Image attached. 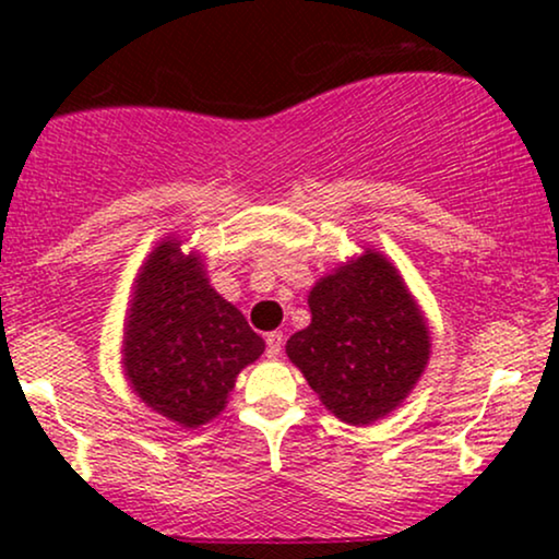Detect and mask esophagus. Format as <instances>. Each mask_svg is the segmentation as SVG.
Returning <instances> with one entry per match:
<instances>
[{"label":"esophagus","mask_w":559,"mask_h":559,"mask_svg":"<svg viewBox=\"0 0 559 559\" xmlns=\"http://www.w3.org/2000/svg\"><path fill=\"white\" fill-rule=\"evenodd\" d=\"M282 343H285V335H282L280 331L266 333V356L277 358L282 354Z\"/></svg>","instance_id":"1"}]
</instances>
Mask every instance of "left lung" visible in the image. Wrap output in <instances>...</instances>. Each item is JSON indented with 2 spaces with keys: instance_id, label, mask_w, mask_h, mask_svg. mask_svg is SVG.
<instances>
[{
  "instance_id": "left-lung-1",
  "label": "left lung",
  "mask_w": 559,
  "mask_h": 559,
  "mask_svg": "<svg viewBox=\"0 0 559 559\" xmlns=\"http://www.w3.org/2000/svg\"><path fill=\"white\" fill-rule=\"evenodd\" d=\"M310 325L287 356L346 425H373L407 400L430 361V328L400 270L377 249L335 266L308 295Z\"/></svg>"
}]
</instances>
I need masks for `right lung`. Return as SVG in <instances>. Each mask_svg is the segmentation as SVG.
<instances>
[{"label":"right lung","mask_w":559,"mask_h":559,"mask_svg":"<svg viewBox=\"0 0 559 559\" xmlns=\"http://www.w3.org/2000/svg\"><path fill=\"white\" fill-rule=\"evenodd\" d=\"M262 354L241 310L211 287L203 257L165 236L136 272L124 318L121 369L132 392L195 430L226 409L236 377Z\"/></svg>","instance_id":"obj_1"}]
</instances>
